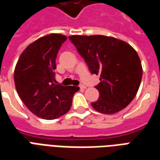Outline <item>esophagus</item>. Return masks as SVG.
<instances>
[{"label": "esophagus", "instance_id": "esophagus-1", "mask_svg": "<svg viewBox=\"0 0 160 160\" xmlns=\"http://www.w3.org/2000/svg\"><path fill=\"white\" fill-rule=\"evenodd\" d=\"M80 89H86V88H87V87H86V86H84V85H80Z\"/></svg>", "mask_w": 160, "mask_h": 160}]
</instances>
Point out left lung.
Returning a JSON list of instances; mask_svg holds the SVG:
<instances>
[{
	"mask_svg": "<svg viewBox=\"0 0 160 160\" xmlns=\"http://www.w3.org/2000/svg\"><path fill=\"white\" fill-rule=\"evenodd\" d=\"M83 57L92 73L99 74L96 86L99 97L92 106L100 113L122 111L137 93L142 67L137 52L128 43L103 35L68 38Z\"/></svg>",
	"mask_w": 160,
	"mask_h": 160,
	"instance_id": "obj_1",
	"label": "left lung"
}]
</instances>
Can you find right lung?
Here are the masks:
<instances>
[{
	"mask_svg": "<svg viewBox=\"0 0 160 160\" xmlns=\"http://www.w3.org/2000/svg\"><path fill=\"white\" fill-rule=\"evenodd\" d=\"M67 37L49 34L27 46L14 70L17 92L26 107L42 119L53 120L69 111L78 87L56 84L55 69L58 50Z\"/></svg>",
	"mask_w": 160,
	"mask_h": 160,
	"instance_id": "obj_1",
	"label": "right lung"
}]
</instances>
